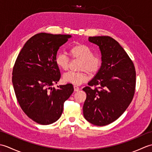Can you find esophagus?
<instances>
[{
    "mask_svg": "<svg viewBox=\"0 0 152 152\" xmlns=\"http://www.w3.org/2000/svg\"><path fill=\"white\" fill-rule=\"evenodd\" d=\"M74 91H78L80 90V88L77 86H74Z\"/></svg>",
    "mask_w": 152,
    "mask_h": 152,
    "instance_id": "1",
    "label": "esophagus"
}]
</instances>
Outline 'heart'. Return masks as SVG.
I'll use <instances>...</instances> for the list:
<instances>
[{"label":"heart","mask_w":152,"mask_h":152,"mask_svg":"<svg viewBox=\"0 0 152 152\" xmlns=\"http://www.w3.org/2000/svg\"><path fill=\"white\" fill-rule=\"evenodd\" d=\"M70 56L74 59L81 61L80 69L86 70L91 74H95L101 67L102 61L98 56H94L93 51L86 44L78 43L73 45L69 49ZM56 65L63 70H66L69 65V59L65 54L58 53L56 57ZM89 76L85 71L68 72L63 76L64 83L79 86L88 80Z\"/></svg>","instance_id":"b5f03b06"}]
</instances>
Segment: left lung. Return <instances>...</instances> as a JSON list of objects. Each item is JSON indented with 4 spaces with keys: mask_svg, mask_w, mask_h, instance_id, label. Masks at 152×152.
Returning a JSON list of instances; mask_svg holds the SVG:
<instances>
[{
    "mask_svg": "<svg viewBox=\"0 0 152 152\" xmlns=\"http://www.w3.org/2000/svg\"><path fill=\"white\" fill-rule=\"evenodd\" d=\"M99 47L102 64L89 87L83 88L87 97L83 106L87 121L97 126L114 122L130 104L134 94L136 72L133 61L120 44L108 36L90 37ZM98 86L91 88L90 86Z\"/></svg>",
    "mask_w": 152,
    "mask_h": 152,
    "instance_id": "left-lung-1",
    "label": "left lung"
}]
</instances>
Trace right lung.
<instances>
[{
  "mask_svg": "<svg viewBox=\"0 0 152 152\" xmlns=\"http://www.w3.org/2000/svg\"><path fill=\"white\" fill-rule=\"evenodd\" d=\"M71 35L41 33L23 47L13 68L12 83L16 98L25 114L41 125L59 119L64 102L74 91L71 83L52 88L61 78L56 57L59 47Z\"/></svg>",
  "mask_w": 152,
  "mask_h": 152,
  "instance_id": "1",
  "label": "right lung"
}]
</instances>
